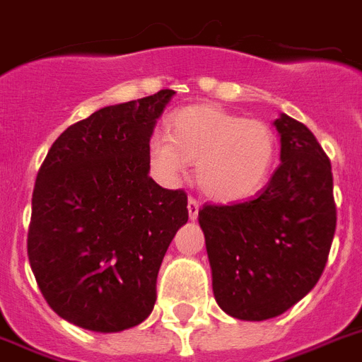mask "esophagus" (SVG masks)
I'll use <instances>...</instances> for the list:
<instances>
[{
  "label": "esophagus",
  "instance_id": "obj_1",
  "mask_svg": "<svg viewBox=\"0 0 362 362\" xmlns=\"http://www.w3.org/2000/svg\"><path fill=\"white\" fill-rule=\"evenodd\" d=\"M199 209H201V204H199L197 199H189V201H187V212H189V220H197Z\"/></svg>",
  "mask_w": 362,
  "mask_h": 362
}]
</instances>
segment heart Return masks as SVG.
Returning a JSON list of instances; mask_svg holds the SVG:
<instances>
[{
    "label": "heart",
    "mask_w": 362,
    "mask_h": 362,
    "mask_svg": "<svg viewBox=\"0 0 362 362\" xmlns=\"http://www.w3.org/2000/svg\"><path fill=\"white\" fill-rule=\"evenodd\" d=\"M167 135H153L148 142L152 169L161 180L175 182L187 163H195L199 189L216 203L252 199L274 169V129L214 103L187 105L173 112Z\"/></svg>",
    "instance_id": "heart-1"
}]
</instances>
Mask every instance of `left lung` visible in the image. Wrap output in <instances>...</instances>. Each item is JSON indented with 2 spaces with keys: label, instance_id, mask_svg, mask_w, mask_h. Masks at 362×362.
<instances>
[{
  "label": "left lung",
  "instance_id": "8db88e82",
  "mask_svg": "<svg viewBox=\"0 0 362 362\" xmlns=\"http://www.w3.org/2000/svg\"><path fill=\"white\" fill-rule=\"evenodd\" d=\"M280 167L253 201L204 204L199 226L212 291L244 321L281 315L320 280L337 229L331 161L314 133L291 116L274 120Z\"/></svg>",
  "mask_w": 362,
  "mask_h": 362
}]
</instances>
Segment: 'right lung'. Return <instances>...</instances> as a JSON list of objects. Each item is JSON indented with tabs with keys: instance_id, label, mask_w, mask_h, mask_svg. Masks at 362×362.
I'll return each instance as SVG.
<instances>
[{
	"instance_id": "add662e5",
	"label": "right lung",
	"mask_w": 362,
	"mask_h": 362,
	"mask_svg": "<svg viewBox=\"0 0 362 362\" xmlns=\"http://www.w3.org/2000/svg\"><path fill=\"white\" fill-rule=\"evenodd\" d=\"M175 90L110 105L69 125L42 161L28 255L48 306L95 332L146 320L187 195L148 176V142Z\"/></svg>"
}]
</instances>
